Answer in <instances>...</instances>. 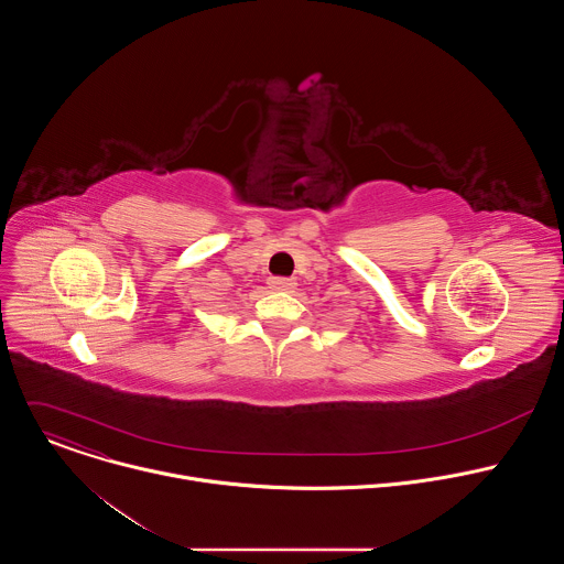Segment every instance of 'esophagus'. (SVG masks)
I'll use <instances>...</instances> for the list:
<instances>
[{
	"label": "esophagus",
	"mask_w": 564,
	"mask_h": 564,
	"mask_svg": "<svg viewBox=\"0 0 564 564\" xmlns=\"http://www.w3.org/2000/svg\"><path fill=\"white\" fill-rule=\"evenodd\" d=\"M268 283L272 290H283V292H290L296 288V281L288 279V276H272Z\"/></svg>",
	"instance_id": "esophagus-1"
}]
</instances>
